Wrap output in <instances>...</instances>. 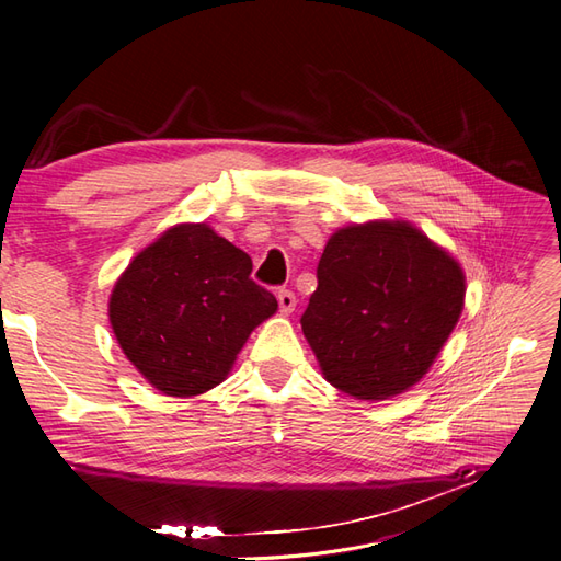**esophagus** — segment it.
I'll list each match as a JSON object with an SVG mask.
<instances>
[{
	"instance_id": "34e87169",
	"label": "esophagus",
	"mask_w": 561,
	"mask_h": 561,
	"mask_svg": "<svg viewBox=\"0 0 561 561\" xmlns=\"http://www.w3.org/2000/svg\"><path fill=\"white\" fill-rule=\"evenodd\" d=\"M278 307H280L283 316H290L297 307V297L290 290H280L278 293Z\"/></svg>"
}]
</instances>
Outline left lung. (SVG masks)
Masks as SVG:
<instances>
[{"mask_svg":"<svg viewBox=\"0 0 561 561\" xmlns=\"http://www.w3.org/2000/svg\"><path fill=\"white\" fill-rule=\"evenodd\" d=\"M466 301V274L407 219L336 229L301 316L322 377L358 400H388L419 383Z\"/></svg>","mask_w":561,"mask_h":561,"instance_id":"obj_1","label":"left lung"}]
</instances>
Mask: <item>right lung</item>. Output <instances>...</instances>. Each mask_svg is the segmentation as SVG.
<instances>
[{"label": "right lung", "mask_w": 561, "mask_h": 561, "mask_svg": "<svg viewBox=\"0 0 561 561\" xmlns=\"http://www.w3.org/2000/svg\"><path fill=\"white\" fill-rule=\"evenodd\" d=\"M248 254L206 222L165 229L112 287L110 325L147 383L192 398L222 383L278 301L250 278Z\"/></svg>", "instance_id": "right-lung-1"}]
</instances>
